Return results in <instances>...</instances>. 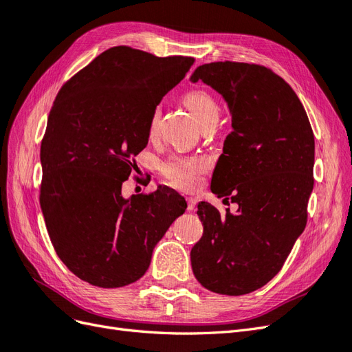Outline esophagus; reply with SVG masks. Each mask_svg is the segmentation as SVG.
<instances>
[{
  "mask_svg": "<svg viewBox=\"0 0 352 352\" xmlns=\"http://www.w3.org/2000/svg\"><path fill=\"white\" fill-rule=\"evenodd\" d=\"M197 204H198V199L194 197H189L188 198V211H195Z\"/></svg>",
  "mask_w": 352,
  "mask_h": 352,
  "instance_id": "34e87169",
  "label": "esophagus"
}]
</instances>
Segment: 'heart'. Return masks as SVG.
Segmentation results:
<instances>
[{
  "instance_id": "heart-1",
  "label": "heart",
  "mask_w": 352,
  "mask_h": 352,
  "mask_svg": "<svg viewBox=\"0 0 352 352\" xmlns=\"http://www.w3.org/2000/svg\"><path fill=\"white\" fill-rule=\"evenodd\" d=\"M186 107L194 114L197 122L202 126L210 120H217L219 105L216 100L204 89H190L184 95ZM160 120V110H154L150 120L151 136L157 135ZM207 168V160L201 157H177L170 160L163 166V173L168 182L180 189H194L199 184L201 173Z\"/></svg>"
}]
</instances>
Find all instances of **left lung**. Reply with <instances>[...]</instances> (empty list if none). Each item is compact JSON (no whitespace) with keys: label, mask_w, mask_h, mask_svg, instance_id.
Returning a JSON list of instances; mask_svg holds the SVG:
<instances>
[{"label":"left lung","mask_w":352,"mask_h":352,"mask_svg":"<svg viewBox=\"0 0 352 352\" xmlns=\"http://www.w3.org/2000/svg\"><path fill=\"white\" fill-rule=\"evenodd\" d=\"M204 82L228 104L232 132L211 177V192L230 198L226 214L199 202L204 226L190 250L197 280L221 295L260 289L279 273L307 223L313 192L314 135L294 89L269 69L248 63L202 65Z\"/></svg>","instance_id":"8db88e82"}]
</instances>
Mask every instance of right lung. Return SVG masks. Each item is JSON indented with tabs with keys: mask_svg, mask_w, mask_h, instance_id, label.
I'll use <instances>...</instances> for the list:
<instances>
[{
	"mask_svg": "<svg viewBox=\"0 0 352 352\" xmlns=\"http://www.w3.org/2000/svg\"><path fill=\"white\" fill-rule=\"evenodd\" d=\"M192 65V57L114 47L60 89L41 145V210L52 247L79 279L98 287L136 282L185 212L175 189L124 198L122 185L148 144L157 105Z\"/></svg>",
	"mask_w": 352,
	"mask_h": 352,
	"instance_id": "right-lung-1",
	"label": "right lung"
}]
</instances>
